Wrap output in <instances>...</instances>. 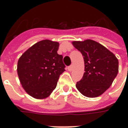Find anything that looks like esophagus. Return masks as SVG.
Returning <instances> with one entry per match:
<instances>
[{"instance_id": "esophagus-1", "label": "esophagus", "mask_w": 128, "mask_h": 128, "mask_svg": "<svg viewBox=\"0 0 128 128\" xmlns=\"http://www.w3.org/2000/svg\"><path fill=\"white\" fill-rule=\"evenodd\" d=\"M68 71H72V70H73V65H70V66L68 67Z\"/></svg>"}]
</instances>
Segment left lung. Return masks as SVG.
<instances>
[{"label":"left lung","mask_w":128,"mask_h":128,"mask_svg":"<svg viewBox=\"0 0 128 128\" xmlns=\"http://www.w3.org/2000/svg\"><path fill=\"white\" fill-rule=\"evenodd\" d=\"M72 44L82 54L85 66L83 78L77 82L76 88L87 97L100 96L110 88L118 74V59L92 40L73 41Z\"/></svg>","instance_id":"left-lung-1"}]
</instances>
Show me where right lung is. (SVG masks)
<instances>
[{
    "label": "right lung",
    "instance_id": "right-lung-1",
    "mask_svg": "<svg viewBox=\"0 0 128 128\" xmlns=\"http://www.w3.org/2000/svg\"><path fill=\"white\" fill-rule=\"evenodd\" d=\"M59 43L43 40L28 48L18 62L17 72L26 93L45 99L56 88L60 75L65 71L63 56L58 54Z\"/></svg>",
    "mask_w": 128,
    "mask_h": 128
}]
</instances>
